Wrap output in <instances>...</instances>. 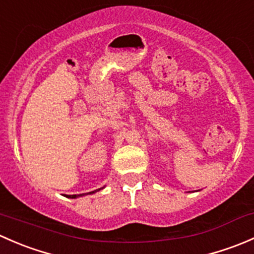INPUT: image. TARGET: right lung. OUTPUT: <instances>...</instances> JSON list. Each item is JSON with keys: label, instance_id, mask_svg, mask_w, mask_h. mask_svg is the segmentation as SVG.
<instances>
[{"label": "right lung", "instance_id": "obj_1", "mask_svg": "<svg viewBox=\"0 0 254 254\" xmlns=\"http://www.w3.org/2000/svg\"><path fill=\"white\" fill-rule=\"evenodd\" d=\"M97 190H99V189H97ZM94 191H96V190H94ZM94 191H89V194H92V193H94ZM66 196H67V198H77V196H81V194H78V195H76V194H75V195H66Z\"/></svg>", "mask_w": 254, "mask_h": 254}]
</instances>
